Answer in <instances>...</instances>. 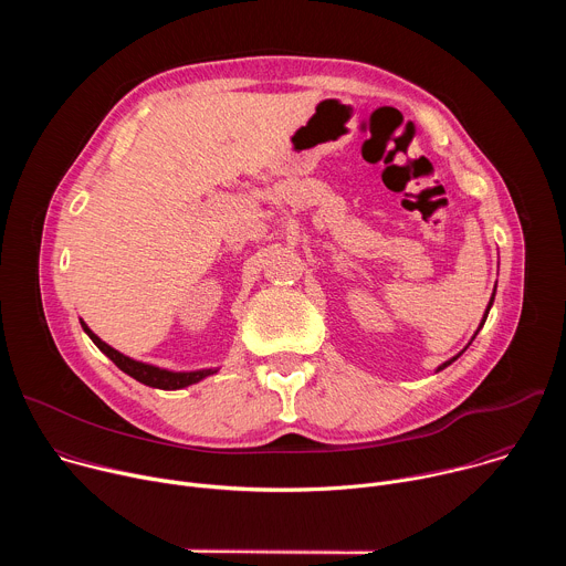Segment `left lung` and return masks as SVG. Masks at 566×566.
<instances>
[{"label": "left lung", "mask_w": 566, "mask_h": 566, "mask_svg": "<svg viewBox=\"0 0 566 566\" xmlns=\"http://www.w3.org/2000/svg\"><path fill=\"white\" fill-rule=\"evenodd\" d=\"M493 300H495V295H493V297H491V304H489V308H486V315H483V319H481V327H483V322H486V317H489V311H491V306H493ZM481 327H479V329H481ZM457 358H459V356H454V358H452V360H448V363H443V365H441V367H439V371H441V369H446V367H448V365H450V363H454V360H457Z\"/></svg>", "instance_id": "8db88e82"}]
</instances>
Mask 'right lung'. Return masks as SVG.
I'll use <instances>...</instances> for the list:
<instances>
[{
  "mask_svg": "<svg viewBox=\"0 0 566 566\" xmlns=\"http://www.w3.org/2000/svg\"><path fill=\"white\" fill-rule=\"evenodd\" d=\"M80 325H83V329H85V334L94 340V345L118 367V369H123L125 374H129L132 378H136L138 382H143V385H149V387H158V389H184V387H188V385H192V382H199L201 378H206V376H210V374H214L217 369H201V371H168V369H158V367H154V365H147V363H138V360H132V358H127V356H123L120 352H116V349H112L107 343H103L87 325L85 322H80Z\"/></svg>",
  "mask_w": 566,
  "mask_h": 566,
  "instance_id": "1",
  "label": "right lung"
}]
</instances>
